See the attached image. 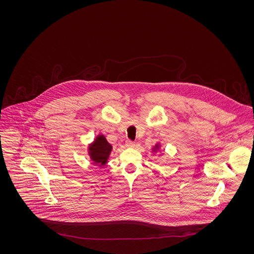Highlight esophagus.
Listing matches in <instances>:
<instances>
[{"mask_svg": "<svg viewBox=\"0 0 254 254\" xmlns=\"http://www.w3.org/2000/svg\"><path fill=\"white\" fill-rule=\"evenodd\" d=\"M126 146L128 147V148H132V147L135 146V143L132 142V141H130V140H127L126 141Z\"/></svg>", "mask_w": 254, "mask_h": 254, "instance_id": "obj_1", "label": "esophagus"}]
</instances>
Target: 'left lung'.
Listing matches in <instances>:
<instances>
[{
    "label": "left lung",
    "mask_w": 254,
    "mask_h": 254,
    "mask_svg": "<svg viewBox=\"0 0 254 254\" xmlns=\"http://www.w3.org/2000/svg\"><path fill=\"white\" fill-rule=\"evenodd\" d=\"M159 150H160V144H159V143H157L156 145L153 146V148H152V152L156 153V152H157V151H159Z\"/></svg>",
    "instance_id": "obj_1"
}]
</instances>
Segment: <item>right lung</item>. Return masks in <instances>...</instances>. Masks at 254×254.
<instances>
[{"label":"right lung","mask_w":254,"mask_h":254,"mask_svg":"<svg viewBox=\"0 0 254 254\" xmlns=\"http://www.w3.org/2000/svg\"><path fill=\"white\" fill-rule=\"evenodd\" d=\"M88 155L97 166L103 168L108 164L109 155L112 151V145L107 141L103 134L97 135L94 141L88 145Z\"/></svg>","instance_id":"right-lung-1"}]
</instances>
